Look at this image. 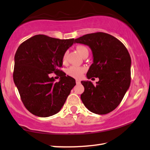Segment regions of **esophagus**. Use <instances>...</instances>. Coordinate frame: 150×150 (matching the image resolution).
I'll return each instance as SVG.
<instances>
[{"mask_svg": "<svg viewBox=\"0 0 150 150\" xmlns=\"http://www.w3.org/2000/svg\"><path fill=\"white\" fill-rule=\"evenodd\" d=\"M80 83H81V82H80L79 80H77V79H76V83H77V84H79Z\"/></svg>", "mask_w": 150, "mask_h": 150, "instance_id": "esophagus-1", "label": "esophagus"}]
</instances>
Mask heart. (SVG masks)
Listing matches in <instances>:
<instances>
[{
    "instance_id": "b5f03b06",
    "label": "heart",
    "mask_w": 150,
    "mask_h": 150,
    "mask_svg": "<svg viewBox=\"0 0 150 150\" xmlns=\"http://www.w3.org/2000/svg\"><path fill=\"white\" fill-rule=\"evenodd\" d=\"M77 50L78 51V52L81 55L82 53L85 50H88V49H87L86 46L80 45V46H77ZM66 58H67V53H65L64 54L63 61H66ZM86 69L85 67H83L72 66L67 69V74L71 76V77H75V78H79L81 77L83 73L86 71Z\"/></svg>"
}]
</instances>
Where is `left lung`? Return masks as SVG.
<instances>
[{
    "mask_svg": "<svg viewBox=\"0 0 150 150\" xmlns=\"http://www.w3.org/2000/svg\"><path fill=\"white\" fill-rule=\"evenodd\" d=\"M89 46L93 55V63L87 73L88 79L98 77L93 85L81 81L85 90L81 99L91 112L106 115L119 105L131 83L130 54L121 42L108 33H89L75 40Z\"/></svg>",
    "mask_w": 150,
    "mask_h": 150,
    "instance_id": "8db88e82",
    "label": "left lung"
}]
</instances>
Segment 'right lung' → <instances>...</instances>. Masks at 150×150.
Here are the masks:
<instances>
[{
	"mask_svg": "<svg viewBox=\"0 0 150 150\" xmlns=\"http://www.w3.org/2000/svg\"><path fill=\"white\" fill-rule=\"evenodd\" d=\"M73 43V38L36 35L17 48L13 81L24 106L33 115L48 117L59 112L76 85L75 79L59 70L64 54ZM53 72L61 77L59 82L50 77Z\"/></svg>",
	"mask_w": 150,
	"mask_h": 150,
	"instance_id": "add662e5",
	"label": "right lung"
}]
</instances>
